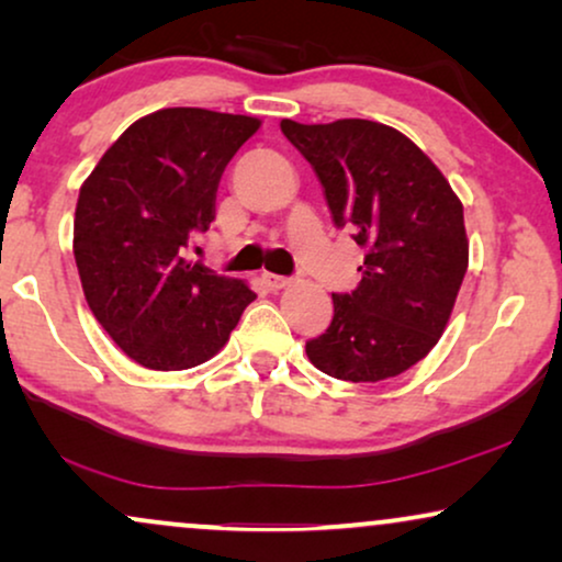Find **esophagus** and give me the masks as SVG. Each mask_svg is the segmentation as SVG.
I'll use <instances>...</instances> for the list:
<instances>
[{
  "instance_id": "1",
  "label": "esophagus",
  "mask_w": 562,
  "mask_h": 562,
  "mask_svg": "<svg viewBox=\"0 0 562 562\" xmlns=\"http://www.w3.org/2000/svg\"><path fill=\"white\" fill-rule=\"evenodd\" d=\"M263 283L271 291H281V289L289 286L291 279H286V276H279V273H263Z\"/></svg>"
}]
</instances>
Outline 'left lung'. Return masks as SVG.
<instances>
[{"label": "left lung", "mask_w": 562, "mask_h": 562, "mask_svg": "<svg viewBox=\"0 0 562 562\" xmlns=\"http://www.w3.org/2000/svg\"><path fill=\"white\" fill-rule=\"evenodd\" d=\"M281 133L312 164L335 225L366 248L363 279L333 296L335 317L306 356L340 381L394 379L448 327L468 268L463 204L440 168L381 122L281 120Z\"/></svg>", "instance_id": "obj_1"}]
</instances>
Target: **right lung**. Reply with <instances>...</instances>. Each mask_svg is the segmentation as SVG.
<instances>
[{
	"mask_svg": "<svg viewBox=\"0 0 562 562\" xmlns=\"http://www.w3.org/2000/svg\"><path fill=\"white\" fill-rule=\"evenodd\" d=\"M258 117L168 106L133 122L81 183L74 258L106 335L150 371L194 368L225 348L256 294L183 258L214 220L222 171Z\"/></svg>",
	"mask_w": 562,
	"mask_h": 562,
	"instance_id": "1",
	"label": "right lung"
}]
</instances>
